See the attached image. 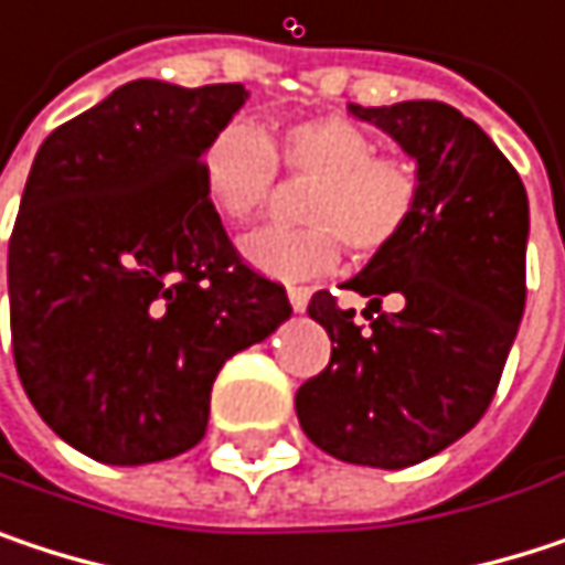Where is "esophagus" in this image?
<instances>
[{"mask_svg":"<svg viewBox=\"0 0 565 565\" xmlns=\"http://www.w3.org/2000/svg\"><path fill=\"white\" fill-rule=\"evenodd\" d=\"M287 300H290L294 313H303L307 310V300H310V290L307 287H290L287 290Z\"/></svg>","mask_w":565,"mask_h":565,"instance_id":"34e87169","label":"esophagus"}]
</instances>
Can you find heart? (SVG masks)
I'll return each mask as SVG.
<instances>
[{"label":"heart","mask_w":565,"mask_h":565,"mask_svg":"<svg viewBox=\"0 0 565 565\" xmlns=\"http://www.w3.org/2000/svg\"><path fill=\"white\" fill-rule=\"evenodd\" d=\"M284 170L317 175L300 218L310 225H262L238 245L248 268L275 281H310L327 275L347 248L356 258L386 252L408 228L422 179L405 157H383L376 137L347 117H307L281 127L268 143L252 124L222 127L202 153V185L225 222H248Z\"/></svg>","instance_id":"heart-1"}]
</instances>
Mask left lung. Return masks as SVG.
I'll use <instances>...</instances> for the list:
<instances>
[{"mask_svg": "<svg viewBox=\"0 0 565 565\" xmlns=\"http://www.w3.org/2000/svg\"><path fill=\"white\" fill-rule=\"evenodd\" d=\"M415 160L418 209L393 245L343 284L370 297L343 310L330 290L307 313L327 330L330 366L297 398L303 435L327 455L398 471L478 425L508 363L526 300V189L494 140L441 100L350 104ZM395 296V315L380 311Z\"/></svg>", "mask_w": 565, "mask_h": 565, "instance_id": "left-lung-1", "label": "left lung"}]
</instances>
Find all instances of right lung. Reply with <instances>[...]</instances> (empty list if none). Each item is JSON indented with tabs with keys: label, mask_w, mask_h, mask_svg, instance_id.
<instances>
[{
	"label": "right lung",
	"mask_w": 565,
	"mask_h": 565,
	"mask_svg": "<svg viewBox=\"0 0 565 565\" xmlns=\"http://www.w3.org/2000/svg\"><path fill=\"white\" fill-rule=\"evenodd\" d=\"M245 100L242 84L140 77L35 153L9 242L12 353L45 425L94 461L199 445L225 360L290 317L202 185L209 140Z\"/></svg>",
	"instance_id": "obj_1"
}]
</instances>
